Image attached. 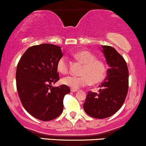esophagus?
I'll return each instance as SVG.
<instances>
[{
    "instance_id": "1",
    "label": "esophagus",
    "mask_w": 146,
    "mask_h": 146,
    "mask_svg": "<svg viewBox=\"0 0 146 146\" xmlns=\"http://www.w3.org/2000/svg\"><path fill=\"white\" fill-rule=\"evenodd\" d=\"M71 91L73 92V93H75V92L78 91V89H75V88H71Z\"/></svg>"
}]
</instances>
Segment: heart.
Instances as JSON below:
<instances>
[{
  "label": "heart",
  "instance_id": "1",
  "mask_svg": "<svg viewBox=\"0 0 146 146\" xmlns=\"http://www.w3.org/2000/svg\"><path fill=\"white\" fill-rule=\"evenodd\" d=\"M75 57L77 60L84 64L80 72L81 76H68L63 78L64 84L72 88L86 86L92 84H98L103 81L106 75V67L102 60L97 59L91 52L83 50L76 53ZM57 69L61 74L66 75L69 71V64L66 56H63L57 62Z\"/></svg>",
  "mask_w": 146,
  "mask_h": 146
}]
</instances>
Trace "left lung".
<instances>
[{"instance_id": "obj_1", "label": "left lung", "mask_w": 146, "mask_h": 146, "mask_svg": "<svg viewBox=\"0 0 146 146\" xmlns=\"http://www.w3.org/2000/svg\"><path fill=\"white\" fill-rule=\"evenodd\" d=\"M102 48L109 65L107 76L98 93L88 92L83 105L87 115L97 119L107 118L118 111L128 90V68L124 58L112 46L102 45Z\"/></svg>"}]
</instances>
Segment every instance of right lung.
<instances>
[{"label":"right lung","instance_id":"1","mask_svg":"<svg viewBox=\"0 0 146 146\" xmlns=\"http://www.w3.org/2000/svg\"><path fill=\"white\" fill-rule=\"evenodd\" d=\"M63 56L61 47L51 44L31 46L25 52L16 68V88L25 109L41 121H51L62 113L65 84L53 87L60 80L57 62Z\"/></svg>","mask_w":146,"mask_h":146}]
</instances>
